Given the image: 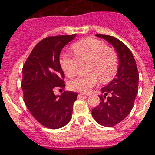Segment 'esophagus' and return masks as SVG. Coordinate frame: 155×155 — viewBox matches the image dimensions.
Returning a JSON list of instances; mask_svg holds the SVG:
<instances>
[{"label":"esophagus","instance_id":"1","mask_svg":"<svg viewBox=\"0 0 155 155\" xmlns=\"http://www.w3.org/2000/svg\"><path fill=\"white\" fill-rule=\"evenodd\" d=\"M88 95H89V94H85V93H81V94H79V96H80L81 98H83V99H85V98H87Z\"/></svg>","mask_w":155,"mask_h":155}]
</instances>
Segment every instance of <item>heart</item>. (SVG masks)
<instances>
[{
  "label": "heart",
  "instance_id": "heart-1",
  "mask_svg": "<svg viewBox=\"0 0 155 155\" xmlns=\"http://www.w3.org/2000/svg\"><path fill=\"white\" fill-rule=\"evenodd\" d=\"M72 50L74 56L61 54L60 64L67 77L76 74L80 63L87 62L85 71L88 74L74 78L69 81L71 91L89 92L99 83H107L115 76L118 71V55L112 48L107 47L104 42L98 39H84L74 43Z\"/></svg>",
  "mask_w": 155,
  "mask_h": 155
}]
</instances>
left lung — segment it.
I'll use <instances>...</instances> for the list:
<instances>
[{"instance_id":"left-lung-1","label":"left lung","mask_w":155,"mask_h":155,"mask_svg":"<svg viewBox=\"0 0 155 155\" xmlns=\"http://www.w3.org/2000/svg\"><path fill=\"white\" fill-rule=\"evenodd\" d=\"M96 36L110 42L120 59L116 77L101 89V103L92 110V116L96 122L112 127L120 123L133 108L138 93L139 72L133 54L126 45L111 35L96 34Z\"/></svg>"}]
</instances>
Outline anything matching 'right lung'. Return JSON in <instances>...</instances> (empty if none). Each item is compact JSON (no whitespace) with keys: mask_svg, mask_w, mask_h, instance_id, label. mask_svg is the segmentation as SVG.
I'll return each mask as SVG.
<instances>
[{"mask_svg":"<svg viewBox=\"0 0 155 155\" xmlns=\"http://www.w3.org/2000/svg\"><path fill=\"white\" fill-rule=\"evenodd\" d=\"M74 35L48 36L35 45L22 68L21 88L26 107L43 126L59 129L71 120L78 94L64 91L55 95V88H64V74L60 64L62 49Z\"/></svg>","mask_w":155,"mask_h":155,"instance_id":"1","label":"right lung"}]
</instances>
